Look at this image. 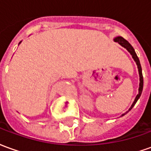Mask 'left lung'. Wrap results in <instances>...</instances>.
I'll list each match as a JSON object with an SVG mask.
<instances>
[{
	"mask_svg": "<svg viewBox=\"0 0 151 151\" xmlns=\"http://www.w3.org/2000/svg\"><path fill=\"white\" fill-rule=\"evenodd\" d=\"M114 41L115 42H117V43H119V44H120L121 46L124 47V48H126L127 50H128V52L131 54V56H132V57L133 58V60H134V61L136 62L137 65V69H138V73H139V77H140V83H139V89H138V94L137 95L136 98H135V99H134V101H133V104L131 105V107H130V108L129 109V111L132 108H133V106L135 105V104L137 103V101L138 100V99L140 98V96H141V95H142V89H143V76H142V67H141V64H140V61H139V59H138V57H137V56L136 52H135V51H134V49H133V47H132V45L130 44L128 41H127L126 40H124V38H122L121 36H118V37H116L115 39H114ZM128 111H126L125 113L123 114L122 116H124V115H125V114L128 112Z\"/></svg>",
	"mask_w": 151,
	"mask_h": 151,
	"instance_id": "8db88e82",
	"label": "left lung"
}]
</instances>
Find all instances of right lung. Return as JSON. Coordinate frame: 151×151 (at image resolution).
Returning a JSON list of instances; mask_svg holds the SVG:
<instances>
[{
  "instance_id": "right-lung-1",
  "label": "right lung",
  "mask_w": 151,
  "mask_h": 151,
  "mask_svg": "<svg viewBox=\"0 0 151 151\" xmlns=\"http://www.w3.org/2000/svg\"><path fill=\"white\" fill-rule=\"evenodd\" d=\"M20 43H21V42H20Z\"/></svg>"
}]
</instances>
